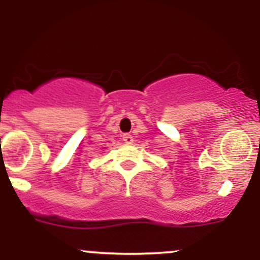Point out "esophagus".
Returning a JSON list of instances; mask_svg holds the SVG:
<instances>
[{"label": "esophagus", "mask_w": 260, "mask_h": 260, "mask_svg": "<svg viewBox=\"0 0 260 260\" xmlns=\"http://www.w3.org/2000/svg\"><path fill=\"white\" fill-rule=\"evenodd\" d=\"M122 139H123V142L126 143V144H132L134 142L133 137L131 136V134H123V136H122Z\"/></svg>", "instance_id": "34e87169"}]
</instances>
